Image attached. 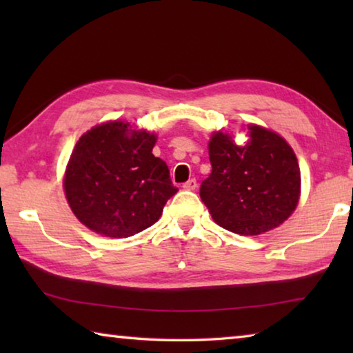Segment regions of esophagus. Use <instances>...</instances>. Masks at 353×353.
<instances>
[{
  "label": "esophagus",
  "instance_id": "obj_1",
  "mask_svg": "<svg viewBox=\"0 0 353 353\" xmlns=\"http://www.w3.org/2000/svg\"><path fill=\"white\" fill-rule=\"evenodd\" d=\"M182 187L185 188V190H190V191H193V190H196V187H198V182H196V179H190V181H187L185 182Z\"/></svg>",
  "mask_w": 353,
  "mask_h": 353
}]
</instances>
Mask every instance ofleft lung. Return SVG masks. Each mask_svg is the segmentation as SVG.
Masks as SVG:
<instances>
[{
	"instance_id": "1",
	"label": "left lung",
	"mask_w": 353,
	"mask_h": 353,
	"mask_svg": "<svg viewBox=\"0 0 353 353\" xmlns=\"http://www.w3.org/2000/svg\"><path fill=\"white\" fill-rule=\"evenodd\" d=\"M212 174L201 199L214 223L240 235H260L288 219L301 194L296 154L282 137L249 126V141L236 146L216 132L208 143Z\"/></svg>"
}]
</instances>
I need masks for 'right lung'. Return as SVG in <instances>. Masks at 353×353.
<instances>
[{
  "label": "right lung",
  "instance_id": "right-lung-1",
  "mask_svg": "<svg viewBox=\"0 0 353 353\" xmlns=\"http://www.w3.org/2000/svg\"><path fill=\"white\" fill-rule=\"evenodd\" d=\"M155 135L110 121L83 134L71 152L63 187L76 218L97 234L128 238L157 223L177 188Z\"/></svg>",
  "mask_w": 353,
  "mask_h": 353
}]
</instances>
